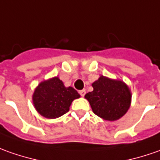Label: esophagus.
I'll list each match as a JSON object with an SVG mask.
<instances>
[{
	"instance_id": "34e87169",
	"label": "esophagus",
	"mask_w": 160,
	"mask_h": 160,
	"mask_svg": "<svg viewBox=\"0 0 160 160\" xmlns=\"http://www.w3.org/2000/svg\"><path fill=\"white\" fill-rule=\"evenodd\" d=\"M79 93H80V94L81 96H84L85 94H86V90H85V89H82V90H80Z\"/></svg>"
}]
</instances>
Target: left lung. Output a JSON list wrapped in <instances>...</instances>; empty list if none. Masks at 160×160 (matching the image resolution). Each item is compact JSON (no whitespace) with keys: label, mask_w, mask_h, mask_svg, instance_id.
Instances as JSON below:
<instances>
[{"label":"left lung","mask_w":160,"mask_h":160,"mask_svg":"<svg viewBox=\"0 0 160 160\" xmlns=\"http://www.w3.org/2000/svg\"><path fill=\"white\" fill-rule=\"evenodd\" d=\"M94 90L86 94L92 110L107 121H117L130 107L131 92L125 82L101 75L92 83Z\"/></svg>","instance_id":"8db88e82"}]
</instances>
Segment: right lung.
Returning a JSON list of instances; mask_svg holds the SVG:
<instances>
[{
	"mask_svg": "<svg viewBox=\"0 0 160 160\" xmlns=\"http://www.w3.org/2000/svg\"><path fill=\"white\" fill-rule=\"evenodd\" d=\"M80 97L73 88L66 87L58 77H53L39 83L32 94V102L39 115L54 119L69 111L72 101Z\"/></svg>",
	"mask_w": 160,
	"mask_h": 160,
	"instance_id": "1",
	"label": "right lung"
}]
</instances>
